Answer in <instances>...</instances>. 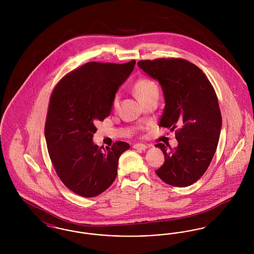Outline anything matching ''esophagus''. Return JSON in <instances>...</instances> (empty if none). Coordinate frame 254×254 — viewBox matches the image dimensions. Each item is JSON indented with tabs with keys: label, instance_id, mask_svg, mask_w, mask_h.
Masks as SVG:
<instances>
[{
	"label": "esophagus",
	"instance_id": "obj_1",
	"mask_svg": "<svg viewBox=\"0 0 254 254\" xmlns=\"http://www.w3.org/2000/svg\"><path fill=\"white\" fill-rule=\"evenodd\" d=\"M133 147L135 148V149H139V150H145V148L147 147L146 145H144V144H134L133 145Z\"/></svg>",
	"mask_w": 254,
	"mask_h": 254
}]
</instances>
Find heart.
<instances>
[{
  "mask_svg": "<svg viewBox=\"0 0 254 254\" xmlns=\"http://www.w3.org/2000/svg\"><path fill=\"white\" fill-rule=\"evenodd\" d=\"M133 90L135 94L143 103L152 97L158 96L159 88L158 85L153 80L149 78H141L137 80L133 85ZM119 106V96L116 94L112 98L111 101V109L113 110L118 109Z\"/></svg>",
  "mask_w": 254,
  "mask_h": 254,
  "instance_id": "1",
  "label": "heart"
}]
</instances>
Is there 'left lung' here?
<instances>
[{
    "instance_id": "left-lung-1",
    "label": "left lung",
    "mask_w": 254,
    "mask_h": 254,
    "mask_svg": "<svg viewBox=\"0 0 254 254\" xmlns=\"http://www.w3.org/2000/svg\"><path fill=\"white\" fill-rule=\"evenodd\" d=\"M138 65L162 85L166 106L160 127L175 129L178 146H155L165 155L155 172L174 187H188L199 180L217 148L222 116L217 95L197 65L182 58L141 60Z\"/></svg>"
}]
</instances>
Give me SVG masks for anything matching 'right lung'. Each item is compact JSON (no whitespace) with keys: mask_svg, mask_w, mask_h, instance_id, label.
I'll use <instances>...</instances> for the list:
<instances>
[{"mask_svg":"<svg viewBox=\"0 0 254 254\" xmlns=\"http://www.w3.org/2000/svg\"><path fill=\"white\" fill-rule=\"evenodd\" d=\"M135 63H86L64 75L51 93L45 126L49 157L61 181L80 196L108 190L117 176L119 157L129 148L117 141L102 149L92 137L97 123L109 117L112 98Z\"/></svg>","mask_w":254,"mask_h":254,"instance_id":"obj_1","label":"right lung"}]
</instances>
